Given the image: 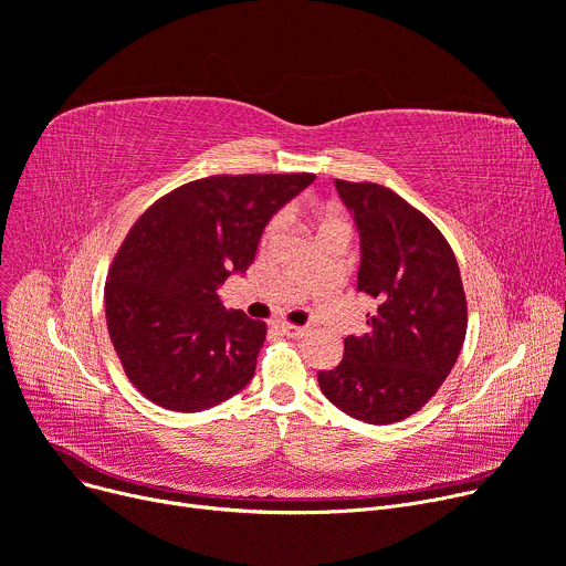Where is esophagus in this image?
Wrapping results in <instances>:
<instances>
[{
	"instance_id": "esophagus-1",
	"label": "esophagus",
	"mask_w": 566,
	"mask_h": 566,
	"mask_svg": "<svg viewBox=\"0 0 566 566\" xmlns=\"http://www.w3.org/2000/svg\"><path fill=\"white\" fill-rule=\"evenodd\" d=\"M281 331L287 338H304L308 334L306 326H294V324H281Z\"/></svg>"
}]
</instances>
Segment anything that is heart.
I'll use <instances>...</instances> for the list:
<instances>
[{"instance_id":"b5f03b06","label":"heart","mask_w":566,"mask_h":566,"mask_svg":"<svg viewBox=\"0 0 566 566\" xmlns=\"http://www.w3.org/2000/svg\"><path fill=\"white\" fill-rule=\"evenodd\" d=\"M276 223H279V221H276V219H272V221L268 223V228H264V240H268V238L272 235V232L276 230Z\"/></svg>"}]
</instances>
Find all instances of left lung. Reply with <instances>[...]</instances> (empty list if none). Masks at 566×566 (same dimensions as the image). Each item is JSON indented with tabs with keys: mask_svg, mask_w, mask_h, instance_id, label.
Masks as SVG:
<instances>
[{
	"mask_svg": "<svg viewBox=\"0 0 566 566\" xmlns=\"http://www.w3.org/2000/svg\"><path fill=\"white\" fill-rule=\"evenodd\" d=\"M360 232L356 287L377 298L370 331L345 338L343 360L317 373L340 411L390 424L437 395L467 340L469 306L443 232L402 196L377 182L336 180Z\"/></svg>",
	"mask_w": 566,
	"mask_h": 566,
	"instance_id": "1",
	"label": "left lung"
}]
</instances>
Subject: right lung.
Here are the masks:
<instances>
[{
  "label": "right lung",
  "mask_w": 566,
  "mask_h": 566,
  "mask_svg": "<svg viewBox=\"0 0 566 566\" xmlns=\"http://www.w3.org/2000/svg\"><path fill=\"white\" fill-rule=\"evenodd\" d=\"M313 174L210 176L164 193L129 228L105 283L127 379L157 407L201 411L242 390L268 324L226 311L217 287L247 272L264 226Z\"/></svg>",
  "instance_id": "right-lung-1"
}]
</instances>
